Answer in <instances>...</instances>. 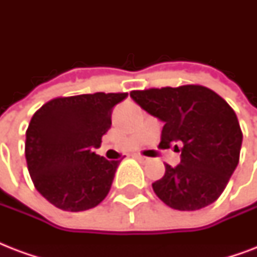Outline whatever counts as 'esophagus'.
<instances>
[{"label":"esophagus","instance_id":"obj_1","mask_svg":"<svg viewBox=\"0 0 257 257\" xmlns=\"http://www.w3.org/2000/svg\"><path fill=\"white\" fill-rule=\"evenodd\" d=\"M135 157H136L139 161H141V163H148V161H149L148 157L143 156V155H135Z\"/></svg>","mask_w":257,"mask_h":257}]
</instances>
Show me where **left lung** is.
Returning <instances> with one entry per match:
<instances>
[{
	"label": "left lung",
	"instance_id": "1",
	"mask_svg": "<svg viewBox=\"0 0 257 257\" xmlns=\"http://www.w3.org/2000/svg\"><path fill=\"white\" fill-rule=\"evenodd\" d=\"M131 97L164 122L161 148L181 152L177 167L152 184L157 197L179 211H197L219 199L239 164L243 133L233 109L201 85L133 90Z\"/></svg>",
	"mask_w": 257,
	"mask_h": 257
}]
</instances>
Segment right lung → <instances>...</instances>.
<instances>
[{"instance_id":"right-lung-1","label":"right lung","mask_w":257,"mask_h":257,"mask_svg":"<svg viewBox=\"0 0 257 257\" xmlns=\"http://www.w3.org/2000/svg\"><path fill=\"white\" fill-rule=\"evenodd\" d=\"M128 93L57 97L34 113L25 157L34 187L62 211L94 208L109 193L120 161L93 152L112 125L113 106Z\"/></svg>"}]
</instances>
